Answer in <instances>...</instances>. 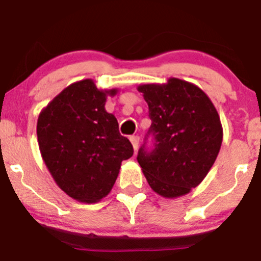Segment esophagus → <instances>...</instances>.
Here are the masks:
<instances>
[{"mask_svg": "<svg viewBox=\"0 0 261 261\" xmlns=\"http://www.w3.org/2000/svg\"><path fill=\"white\" fill-rule=\"evenodd\" d=\"M130 141L133 143V147L135 151H137L139 148V143H140V137L139 136H130Z\"/></svg>", "mask_w": 261, "mask_h": 261, "instance_id": "esophagus-1", "label": "esophagus"}]
</instances>
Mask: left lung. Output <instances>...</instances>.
<instances>
[{
    "instance_id": "1",
    "label": "left lung",
    "mask_w": 261,
    "mask_h": 261,
    "mask_svg": "<svg viewBox=\"0 0 261 261\" xmlns=\"http://www.w3.org/2000/svg\"><path fill=\"white\" fill-rule=\"evenodd\" d=\"M152 120L146 139L153 147L139 149L137 162L149 187L163 197L190 193L214 166L223 131L220 116L199 87L179 79L164 85H141Z\"/></svg>"
}]
</instances>
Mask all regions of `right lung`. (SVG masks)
<instances>
[{"instance_id": "1", "label": "right lung", "mask_w": 261, "mask_h": 261, "mask_svg": "<svg viewBox=\"0 0 261 261\" xmlns=\"http://www.w3.org/2000/svg\"><path fill=\"white\" fill-rule=\"evenodd\" d=\"M92 80L72 83L41 110L37 135L41 157L54 180L68 196L97 202L115 184L121 162L134 154L119 124L106 110L108 95Z\"/></svg>"}]
</instances>
